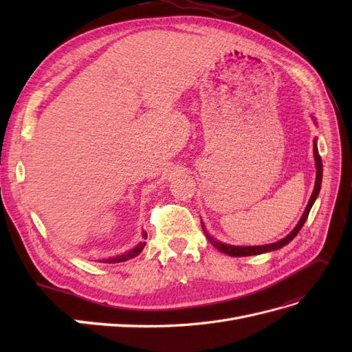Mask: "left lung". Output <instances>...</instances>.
<instances>
[{
  "mask_svg": "<svg viewBox=\"0 0 352 352\" xmlns=\"http://www.w3.org/2000/svg\"><path fill=\"white\" fill-rule=\"evenodd\" d=\"M313 150H314L316 167H317V177H316L314 190H313L310 201H308V206H307V208H305V211H304V214H302L301 220L298 221V225L295 226V229L289 233V235H287V236L283 238V239H280V241H278V242H274V243L261 245V247H233V245H226V243H221V242H219V241H214V239H212V238L208 235V233L206 232V229L202 228V230H204L206 236H207V239L211 242L212 247L217 248L220 252H225V254H228V255H232V257H247V255H257V254H263V252H269V251L279 250V248L285 247L286 243H289V242L298 235V232L301 230V228L304 226V223H305V220H307V217H308V212H310V210H311V207H313V204H314V201H316L318 192H320L322 176H323V164H322V157H320V154H318V150H317L316 141H314V148H313Z\"/></svg>",
  "mask_w": 352,
  "mask_h": 352,
  "instance_id": "obj_1",
  "label": "left lung"
}]
</instances>
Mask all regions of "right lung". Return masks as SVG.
Masks as SVG:
<instances>
[{
    "label": "right lung",
    "instance_id": "1",
    "mask_svg": "<svg viewBox=\"0 0 352 352\" xmlns=\"http://www.w3.org/2000/svg\"><path fill=\"white\" fill-rule=\"evenodd\" d=\"M145 236H146V233H144V238H145ZM145 239H146V238H145ZM144 247H145V242L138 243L132 251L126 252V254H123V255H119V257L105 260V263H122V261H126V260H129V258H133V257H136L138 254H141V251L144 250Z\"/></svg>",
    "mask_w": 352,
    "mask_h": 352
}]
</instances>
